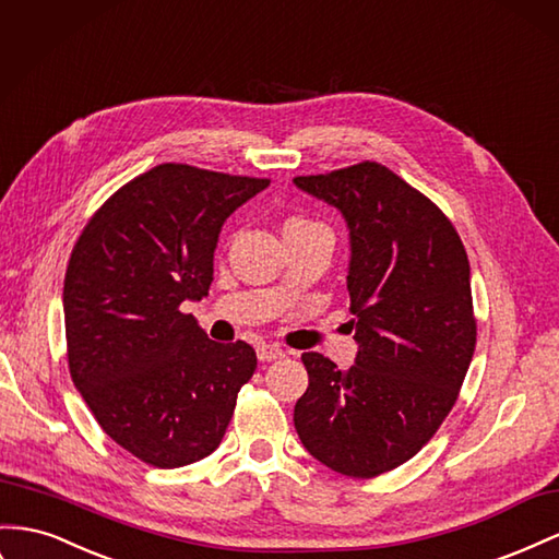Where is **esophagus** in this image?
<instances>
[{"label": "esophagus", "mask_w": 559, "mask_h": 559, "mask_svg": "<svg viewBox=\"0 0 559 559\" xmlns=\"http://www.w3.org/2000/svg\"><path fill=\"white\" fill-rule=\"evenodd\" d=\"M255 353H259L261 361H275V359H282L286 355L275 343H263V345H259V348H255Z\"/></svg>", "instance_id": "esophagus-1"}]
</instances>
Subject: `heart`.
I'll use <instances>...</instances> for the list:
<instances>
[{
    "mask_svg": "<svg viewBox=\"0 0 559 559\" xmlns=\"http://www.w3.org/2000/svg\"><path fill=\"white\" fill-rule=\"evenodd\" d=\"M284 230H326V225H322L314 218H308V216H292V218H286Z\"/></svg>",
    "mask_w": 559,
    "mask_h": 559,
    "instance_id": "obj_1",
    "label": "heart"
}]
</instances>
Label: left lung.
Wrapping results in <instances>:
<instances>
[{
    "label": "left lung",
    "mask_w": 559,
    "mask_h": 559,
    "mask_svg": "<svg viewBox=\"0 0 559 559\" xmlns=\"http://www.w3.org/2000/svg\"><path fill=\"white\" fill-rule=\"evenodd\" d=\"M294 183L350 228L357 359L304 353L294 426L331 471L369 479L416 456L456 404L477 343L471 263L444 211L379 162Z\"/></svg>",
    "instance_id": "obj_1"
}]
</instances>
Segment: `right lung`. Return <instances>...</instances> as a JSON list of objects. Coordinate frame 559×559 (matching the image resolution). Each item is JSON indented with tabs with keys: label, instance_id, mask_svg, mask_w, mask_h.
Returning a JSON list of instances; mask_svg holds the SVG:
<instances>
[{
	"label": "right lung",
	"instance_id": "obj_1",
	"mask_svg": "<svg viewBox=\"0 0 559 559\" xmlns=\"http://www.w3.org/2000/svg\"><path fill=\"white\" fill-rule=\"evenodd\" d=\"M267 183L157 164L110 194L72 247V383L105 435L147 465L209 456L255 371L249 343L211 341L180 306L209 294L221 225Z\"/></svg>",
	"mask_w": 559,
	"mask_h": 559
}]
</instances>
